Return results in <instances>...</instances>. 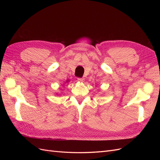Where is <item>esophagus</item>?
Returning <instances> with one entry per match:
<instances>
[{
    "label": "esophagus",
    "instance_id": "34e87169",
    "mask_svg": "<svg viewBox=\"0 0 160 160\" xmlns=\"http://www.w3.org/2000/svg\"><path fill=\"white\" fill-rule=\"evenodd\" d=\"M84 78H77V81H80V82H83L84 81Z\"/></svg>",
    "mask_w": 160,
    "mask_h": 160
}]
</instances>
